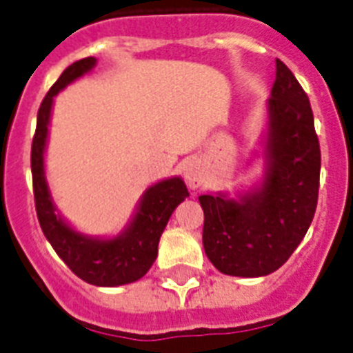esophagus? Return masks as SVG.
Returning <instances> with one entry per match:
<instances>
[{"label":"esophagus","mask_w":353,"mask_h":353,"mask_svg":"<svg viewBox=\"0 0 353 353\" xmlns=\"http://www.w3.org/2000/svg\"><path fill=\"white\" fill-rule=\"evenodd\" d=\"M183 176H185V181L188 185V188L192 190H197L199 186L205 181V174H203V167L199 161H188L183 167Z\"/></svg>","instance_id":"obj_1"}]
</instances>
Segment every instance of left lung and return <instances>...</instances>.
I'll use <instances>...</instances> for the list:
<instances>
[{"mask_svg": "<svg viewBox=\"0 0 353 353\" xmlns=\"http://www.w3.org/2000/svg\"><path fill=\"white\" fill-rule=\"evenodd\" d=\"M261 172L234 194L199 196L206 257L226 276L263 277L285 265L308 232L319 194L321 150L305 90L276 59V83L252 157Z\"/></svg>", "mask_w": 353, "mask_h": 353, "instance_id": "left-lung-1", "label": "left lung"}]
</instances>
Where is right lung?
Instances as JSON below:
<instances>
[{
  "mask_svg": "<svg viewBox=\"0 0 353 353\" xmlns=\"http://www.w3.org/2000/svg\"><path fill=\"white\" fill-rule=\"evenodd\" d=\"M96 63V57H85L65 68L37 110L36 136L30 154L34 197L43 234L65 265L88 285L121 286L141 279L150 270L157 257L163 230L177 205L185 201L188 190L179 176L150 185L139 197L125 228L114 236L85 234L57 210L45 168L54 97L70 83L92 72Z\"/></svg>",
  "mask_w": 353,
  "mask_h": 353,
  "instance_id": "1",
  "label": "right lung"
}]
</instances>
